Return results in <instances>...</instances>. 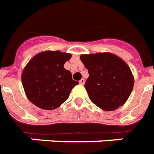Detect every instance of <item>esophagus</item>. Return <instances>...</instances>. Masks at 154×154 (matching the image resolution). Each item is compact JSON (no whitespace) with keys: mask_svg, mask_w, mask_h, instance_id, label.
<instances>
[{"mask_svg":"<svg viewBox=\"0 0 154 154\" xmlns=\"http://www.w3.org/2000/svg\"><path fill=\"white\" fill-rule=\"evenodd\" d=\"M80 85H85V79H81L80 80Z\"/></svg>","mask_w":154,"mask_h":154,"instance_id":"1","label":"esophagus"}]
</instances>
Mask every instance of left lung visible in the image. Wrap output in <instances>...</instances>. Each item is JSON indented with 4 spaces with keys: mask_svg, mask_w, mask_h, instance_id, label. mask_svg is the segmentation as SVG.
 Masks as SVG:
<instances>
[{
    "mask_svg": "<svg viewBox=\"0 0 154 154\" xmlns=\"http://www.w3.org/2000/svg\"><path fill=\"white\" fill-rule=\"evenodd\" d=\"M89 77L85 88L91 101L106 111L125 104L134 88V77L127 64L110 53L82 55Z\"/></svg>",
    "mask_w": 154,
    "mask_h": 154,
    "instance_id": "1",
    "label": "left lung"
}]
</instances>
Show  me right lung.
Returning a JSON list of instances; mask_svg holds the SVG:
<instances>
[{
    "mask_svg": "<svg viewBox=\"0 0 154 154\" xmlns=\"http://www.w3.org/2000/svg\"><path fill=\"white\" fill-rule=\"evenodd\" d=\"M69 53L45 51L29 60L23 70L21 81L26 96L32 104L43 109L59 107L79 82L72 80L71 72L64 68Z\"/></svg>",
    "mask_w": 154,
    "mask_h": 154,
    "instance_id": "add662e5",
    "label": "right lung"
}]
</instances>
